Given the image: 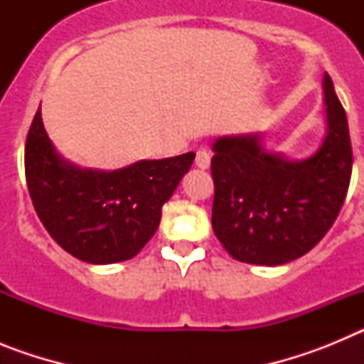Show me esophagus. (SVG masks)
Listing matches in <instances>:
<instances>
[{"mask_svg":"<svg viewBox=\"0 0 364 364\" xmlns=\"http://www.w3.org/2000/svg\"><path fill=\"white\" fill-rule=\"evenodd\" d=\"M195 164H197V167H200V169H208V167H210V164H211L210 151L198 149L197 156H195Z\"/></svg>","mask_w":364,"mask_h":364,"instance_id":"34e87169","label":"esophagus"}]
</instances>
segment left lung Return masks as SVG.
I'll use <instances>...</instances> for the list:
<instances>
[{"instance_id": "left-lung-1", "label": "left lung", "mask_w": 364, "mask_h": 364, "mask_svg": "<svg viewBox=\"0 0 364 364\" xmlns=\"http://www.w3.org/2000/svg\"><path fill=\"white\" fill-rule=\"evenodd\" d=\"M326 136L310 159L262 149L260 134L215 140L211 224L233 259L281 266L308 253L339 215L352 176L346 112L324 74Z\"/></svg>"}]
</instances>
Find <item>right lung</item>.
<instances>
[{
    "instance_id": "1",
    "label": "right lung",
    "mask_w": 364,
    "mask_h": 364,
    "mask_svg": "<svg viewBox=\"0 0 364 364\" xmlns=\"http://www.w3.org/2000/svg\"><path fill=\"white\" fill-rule=\"evenodd\" d=\"M195 153L140 160L117 171L82 169L54 149L38 109L25 144V176L41 224L60 246L89 264L133 259L159 230Z\"/></svg>"
}]
</instances>
